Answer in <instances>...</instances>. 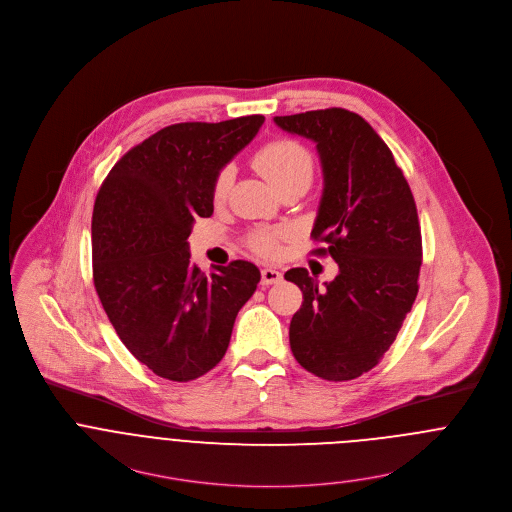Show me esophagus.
I'll return each mask as SVG.
<instances>
[{
	"label": "esophagus",
	"mask_w": 512,
	"mask_h": 512,
	"mask_svg": "<svg viewBox=\"0 0 512 512\" xmlns=\"http://www.w3.org/2000/svg\"><path fill=\"white\" fill-rule=\"evenodd\" d=\"M281 281V272L274 270V268H264L262 270V285H272V283H279Z\"/></svg>",
	"instance_id": "esophagus-1"
}]
</instances>
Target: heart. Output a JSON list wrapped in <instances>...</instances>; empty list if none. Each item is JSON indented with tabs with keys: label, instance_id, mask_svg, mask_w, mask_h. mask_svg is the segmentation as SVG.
Returning a JSON list of instances; mask_svg holds the SVG:
<instances>
[{
	"label": "heart",
	"instance_id": "obj_1",
	"mask_svg": "<svg viewBox=\"0 0 512 512\" xmlns=\"http://www.w3.org/2000/svg\"><path fill=\"white\" fill-rule=\"evenodd\" d=\"M254 168L276 189L289 186L293 182H311L313 178V156L297 140L279 139L264 144L254 154ZM233 184V170L223 168L213 184V197L217 201L225 199ZM278 231H256L250 234L248 244L256 254L274 256L278 254Z\"/></svg>",
	"mask_w": 512,
	"mask_h": 512
}]
</instances>
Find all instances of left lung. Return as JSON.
Wrapping results in <instances>:
<instances>
[{
    "instance_id": "left-lung-1",
    "label": "left lung",
    "mask_w": 512,
    "mask_h": 512,
    "mask_svg": "<svg viewBox=\"0 0 512 512\" xmlns=\"http://www.w3.org/2000/svg\"><path fill=\"white\" fill-rule=\"evenodd\" d=\"M274 121L317 142L325 189L311 236L328 248L313 252L338 264L325 287L305 268L285 272L303 291L289 325L291 352L326 381L356 379L379 364L419 293L415 197L389 146L358 113L330 107Z\"/></svg>"
}]
</instances>
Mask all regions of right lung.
Wrapping results in <instances>:
<instances>
[{
    "label": "right lung",
    "instance_id": "1",
    "mask_svg": "<svg viewBox=\"0 0 512 512\" xmlns=\"http://www.w3.org/2000/svg\"><path fill=\"white\" fill-rule=\"evenodd\" d=\"M262 123L248 115L164 127L111 168L95 197V291L127 350L164 379L191 381L223 360L260 281L246 260L205 276L187 238L197 217L213 215L217 174Z\"/></svg>",
    "mask_w": 512,
    "mask_h": 512
}]
</instances>
